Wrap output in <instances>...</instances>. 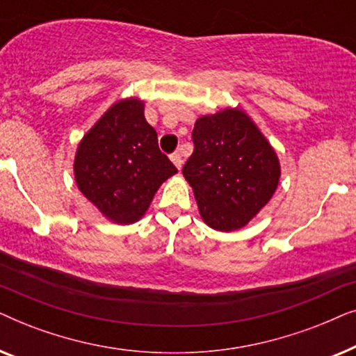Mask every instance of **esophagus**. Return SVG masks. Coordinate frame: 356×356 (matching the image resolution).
Here are the masks:
<instances>
[{
	"instance_id": "34e87169",
	"label": "esophagus",
	"mask_w": 356,
	"mask_h": 356,
	"mask_svg": "<svg viewBox=\"0 0 356 356\" xmlns=\"http://www.w3.org/2000/svg\"><path fill=\"white\" fill-rule=\"evenodd\" d=\"M170 159H172V162L175 163V167H177L178 170L181 168V165H183V159H181V155H179L178 152H175V154L170 155Z\"/></svg>"
}]
</instances>
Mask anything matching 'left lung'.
<instances>
[{
    "instance_id": "obj_1",
    "label": "left lung",
    "mask_w": 356,
    "mask_h": 356,
    "mask_svg": "<svg viewBox=\"0 0 356 356\" xmlns=\"http://www.w3.org/2000/svg\"><path fill=\"white\" fill-rule=\"evenodd\" d=\"M194 152L183 167L199 213L218 232L240 230L274 196L280 162L274 147L241 108L196 120Z\"/></svg>"
}]
</instances>
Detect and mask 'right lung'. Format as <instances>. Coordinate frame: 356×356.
<instances>
[{
    "instance_id": "obj_1",
    "label": "right lung",
    "mask_w": 356,
    "mask_h": 356,
    "mask_svg": "<svg viewBox=\"0 0 356 356\" xmlns=\"http://www.w3.org/2000/svg\"><path fill=\"white\" fill-rule=\"evenodd\" d=\"M177 172L160 152L144 102L136 97L111 105L81 139L74 157L77 188L118 225L140 220L157 189Z\"/></svg>"
}]
</instances>
